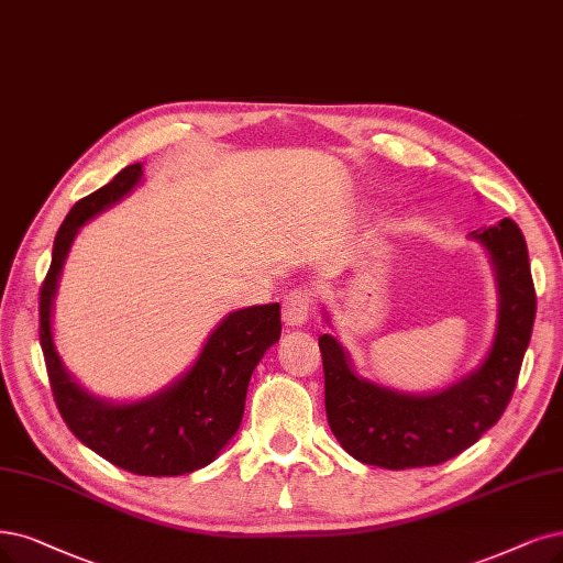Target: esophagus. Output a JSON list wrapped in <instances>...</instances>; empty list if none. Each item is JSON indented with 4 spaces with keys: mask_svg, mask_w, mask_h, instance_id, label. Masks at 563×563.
<instances>
[{
    "mask_svg": "<svg viewBox=\"0 0 563 563\" xmlns=\"http://www.w3.org/2000/svg\"><path fill=\"white\" fill-rule=\"evenodd\" d=\"M308 297L303 292H289L283 301V322L287 327H303L308 322Z\"/></svg>",
    "mask_w": 563,
    "mask_h": 563,
    "instance_id": "obj_1",
    "label": "esophagus"
}]
</instances>
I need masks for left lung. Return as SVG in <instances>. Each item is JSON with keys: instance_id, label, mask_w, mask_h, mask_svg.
Instances as JSON below:
<instances>
[{"instance_id": "left-lung-1", "label": "left lung", "mask_w": 563, "mask_h": 563, "mask_svg": "<svg viewBox=\"0 0 563 563\" xmlns=\"http://www.w3.org/2000/svg\"><path fill=\"white\" fill-rule=\"evenodd\" d=\"M471 241L489 257L498 310L485 357L466 376L433 391L394 389L362 376L334 334L320 336L327 420L357 462L389 471L443 464L504 415L536 318L529 250L510 218L475 229ZM322 318L334 329L324 306Z\"/></svg>"}]
</instances>
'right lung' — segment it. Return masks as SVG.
Returning <instances> with one entry per match:
<instances>
[{
	"instance_id": "add662e5",
	"label": "right lung",
	"mask_w": 563,
	"mask_h": 563,
	"mask_svg": "<svg viewBox=\"0 0 563 563\" xmlns=\"http://www.w3.org/2000/svg\"><path fill=\"white\" fill-rule=\"evenodd\" d=\"M143 183V164H130L97 192L80 199L62 222L53 262L41 285V347L57 408L76 439L103 460L136 475L174 477L199 471L241 427L250 376L264 352L280 341V303L227 313L206 336L192 366L141 399L115 401L82 387L55 345L53 308L59 276L78 232Z\"/></svg>"
}]
</instances>
